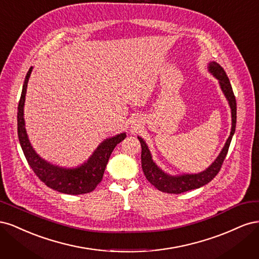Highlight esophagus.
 <instances>
[{
  "label": "esophagus",
  "instance_id": "1",
  "mask_svg": "<svg viewBox=\"0 0 259 259\" xmlns=\"http://www.w3.org/2000/svg\"><path fill=\"white\" fill-rule=\"evenodd\" d=\"M135 121H137V120H135ZM137 123H138V122H137ZM135 125H136V124H135Z\"/></svg>",
  "mask_w": 259,
  "mask_h": 259
}]
</instances>
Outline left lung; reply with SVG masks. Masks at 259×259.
<instances>
[{
  "label": "left lung",
  "instance_id": "1",
  "mask_svg": "<svg viewBox=\"0 0 259 259\" xmlns=\"http://www.w3.org/2000/svg\"><path fill=\"white\" fill-rule=\"evenodd\" d=\"M208 68H209V71L213 73L214 76L219 81V84H221V88L225 94V96L229 101V105L231 108V115H232V127H231L230 136L228 139H227V143L223 148L221 154L217 156V159L206 170L202 171V173H199V174H184L180 176H169L156 166L155 163L151 159L150 151H149V149L146 143L144 142V139L138 137L140 145H142V166H143L144 174L148 179V182L162 192L178 194V193H183L192 189H197V188L206 185L218 174V171L221 170L224 160L226 158L227 153H228V149L231 143L232 136L234 134V131H236V124H237L236 96H234L230 81L228 79V76H227L223 67L219 66L217 62L213 61L210 62Z\"/></svg>",
  "mask_w": 259,
  "mask_h": 259
}]
</instances>
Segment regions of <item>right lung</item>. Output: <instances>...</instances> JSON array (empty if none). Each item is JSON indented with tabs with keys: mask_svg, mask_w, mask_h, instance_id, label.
<instances>
[{
	"mask_svg": "<svg viewBox=\"0 0 259 259\" xmlns=\"http://www.w3.org/2000/svg\"><path fill=\"white\" fill-rule=\"evenodd\" d=\"M31 71H32V67L29 69L25 82H23L17 112L19 143L30 167L32 168L34 174L41 182L58 192L67 194H83L92 192L103 179L105 168L113 149L126 137V135H125V133H122L120 135L106 139L96 149V151L93 153L90 160L80 167L62 168L52 165V164L44 161L31 147L25 128V120H23V105H25L27 85Z\"/></svg>",
	"mask_w": 259,
	"mask_h": 259,
	"instance_id": "obj_1",
	"label": "right lung"
}]
</instances>
